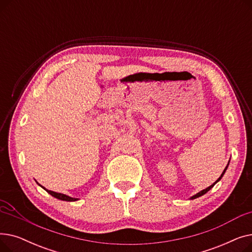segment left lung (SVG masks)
<instances>
[{
    "instance_id": "8db88e82",
    "label": "left lung",
    "mask_w": 252,
    "mask_h": 252,
    "mask_svg": "<svg viewBox=\"0 0 252 252\" xmlns=\"http://www.w3.org/2000/svg\"><path fill=\"white\" fill-rule=\"evenodd\" d=\"M229 162H230V161H229ZM229 162H228V164H227L226 168H224V169H223V171H222V173H221L220 177V178H219V179H218V180H217V181H216V182H215V183H214L213 185H210V186H209V187H207L206 189H204V190H202V191H200V192H198L197 194L193 195L192 197H190V199H191V200H192V199H196V198H198V197H200V196L204 195V194H205V193H207V192H208V191H209V190H210L211 188H213V187L215 186V185H216V184H217L218 182H220V179L222 178V176L224 175V173H226V170H227V168H228V165H229Z\"/></svg>"
}]
</instances>
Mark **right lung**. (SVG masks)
<instances>
[{
	"mask_svg": "<svg viewBox=\"0 0 252 252\" xmlns=\"http://www.w3.org/2000/svg\"><path fill=\"white\" fill-rule=\"evenodd\" d=\"M36 184L38 185V186H41V185H39L37 182H36ZM43 189H45L50 195H52L53 197H55V198H57V199H59V200H63V201H76V200H78L77 198H73V197H70V196H68V195H65V194H62V193H57V192H54V191H51V190H48V189H46L45 187H43V186H41Z\"/></svg>",
	"mask_w": 252,
	"mask_h": 252,
	"instance_id": "right-lung-1",
	"label": "right lung"
}]
</instances>
